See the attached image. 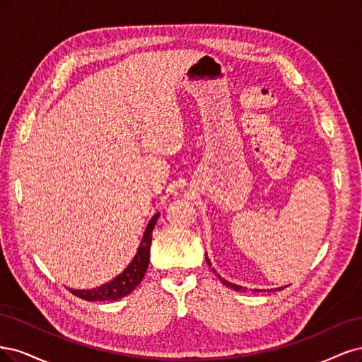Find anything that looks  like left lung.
<instances>
[{"label":"left lung","mask_w":362,"mask_h":362,"mask_svg":"<svg viewBox=\"0 0 362 362\" xmlns=\"http://www.w3.org/2000/svg\"><path fill=\"white\" fill-rule=\"evenodd\" d=\"M206 262H207V264L209 266H212L211 264V262H209V259H207V255H206ZM219 279H221V283H223L224 286H227V287H231L233 290H238V291H245V290H247V288H245V287H240V286H236V284H233V283H228V281H226V279L224 278H221L219 276ZM284 287H278V288H271V291H278V290H283ZM267 291H269V290H267Z\"/></svg>","instance_id":"1"}]
</instances>
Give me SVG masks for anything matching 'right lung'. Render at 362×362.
<instances>
[{
	"mask_svg": "<svg viewBox=\"0 0 362 362\" xmlns=\"http://www.w3.org/2000/svg\"><path fill=\"white\" fill-rule=\"evenodd\" d=\"M159 218V214L153 215L148 221L147 228L143 235L141 243H139L136 255L129 263V266L119 275L115 276L112 281L103 284L98 288L91 290H71L72 293L84 300H117L131 293L135 290L141 279L144 278V274L148 267L150 262V243H151V233H153L155 224Z\"/></svg>",
	"mask_w": 362,
	"mask_h": 362,
	"instance_id": "right-lung-1",
	"label": "right lung"
}]
</instances>
